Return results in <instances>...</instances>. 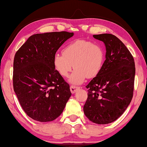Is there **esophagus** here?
Masks as SVG:
<instances>
[{
    "mask_svg": "<svg viewBox=\"0 0 147 147\" xmlns=\"http://www.w3.org/2000/svg\"><path fill=\"white\" fill-rule=\"evenodd\" d=\"M79 87H77V86H70V90H71V92L72 94H74L76 93V91H77L78 90H79Z\"/></svg>",
    "mask_w": 147,
    "mask_h": 147,
    "instance_id": "esophagus-1",
    "label": "esophagus"
}]
</instances>
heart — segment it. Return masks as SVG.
I'll use <instances>...</instances> for the list:
<instances>
[{
	"label": "heart",
	"mask_w": 147,
	"mask_h": 147,
	"mask_svg": "<svg viewBox=\"0 0 147 147\" xmlns=\"http://www.w3.org/2000/svg\"><path fill=\"white\" fill-rule=\"evenodd\" d=\"M105 58V51L102 46L80 39L68 43L63 53H56L53 63L62 77H67L72 68H75L69 76V82L78 85L83 83L86 78L97 76L104 67Z\"/></svg>",
	"instance_id": "obj_1"
}]
</instances>
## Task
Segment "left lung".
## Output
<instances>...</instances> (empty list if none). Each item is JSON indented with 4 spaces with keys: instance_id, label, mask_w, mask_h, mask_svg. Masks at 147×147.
Listing matches in <instances>:
<instances>
[{
    "instance_id": "left-lung-1",
    "label": "left lung",
    "mask_w": 147,
    "mask_h": 147,
    "mask_svg": "<svg viewBox=\"0 0 147 147\" xmlns=\"http://www.w3.org/2000/svg\"><path fill=\"white\" fill-rule=\"evenodd\" d=\"M93 37L104 42L106 60L100 73L86 86L84 112L90 121L106 124L117 120L131 102L135 64L129 50L115 35L104 33Z\"/></svg>"
}]
</instances>
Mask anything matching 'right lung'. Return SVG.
<instances>
[{"instance_id": "right-lung-1", "label": "right lung", "mask_w": 147, "mask_h": 147, "mask_svg": "<svg viewBox=\"0 0 147 147\" xmlns=\"http://www.w3.org/2000/svg\"><path fill=\"white\" fill-rule=\"evenodd\" d=\"M73 35L66 31L35 34L15 53L14 91L25 113L36 121L56 119L71 95L69 85L54 68L53 59Z\"/></svg>"}]
</instances>
